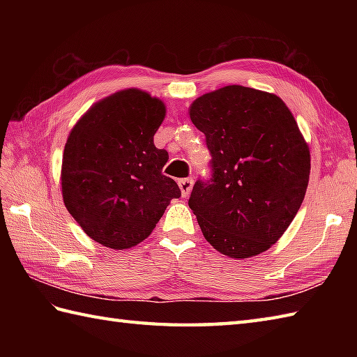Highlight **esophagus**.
<instances>
[{
  "instance_id": "1",
  "label": "esophagus",
  "mask_w": 357,
  "mask_h": 357,
  "mask_svg": "<svg viewBox=\"0 0 357 357\" xmlns=\"http://www.w3.org/2000/svg\"><path fill=\"white\" fill-rule=\"evenodd\" d=\"M178 185H179V188H181V196H183V198H187V196L190 195V192H192V187H193V179H190V178L179 179Z\"/></svg>"
}]
</instances>
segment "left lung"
<instances>
[{
	"mask_svg": "<svg viewBox=\"0 0 357 357\" xmlns=\"http://www.w3.org/2000/svg\"><path fill=\"white\" fill-rule=\"evenodd\" d=\"M206 135L208 178H198L188 207L219 253L250 257L282 236L304 201L310 150L284 101L227 86L190 107Z\"/></svg>",
	"mask_w": 357,
	"mask_h": 357,
	"instance_id": "left-lung-1",
	"label": "left lung"
}]
</instances>
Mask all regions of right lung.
I'll return each instance as SVG.
<instances>
[{
    "label": "right lung",
    "instance_id": "obj_1",
    "mask_svg": "<svg viewBox=\"0 0 357 357\" xmlns=\"http://www.w3.org/2000/svg\"><path fill=\"white\" fill-rule=\"evenodd\" d=\"M164 116L156 98L124 90L95 104L66 142L64 204L82 230L105 247L139 244L181 196L178 184L162 174L169 153L153 144Z\"/></svg>",
    "mask_w": 357,
    "mask_h": 357
}]
</instances>
